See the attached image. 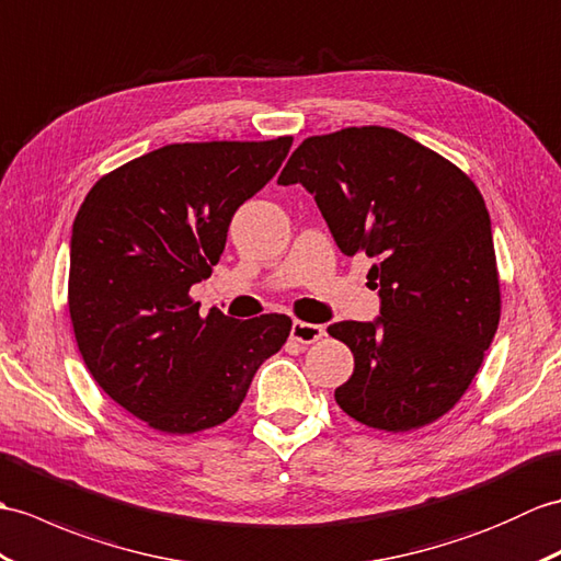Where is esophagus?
Here are the masks:
<instances>
[{
	"label": "esophagus",
	"instance_id": "34e87169",
	"mask_svg": "<svg viewBox=\"0 0 561 561\" xmlns=\"http://www.w3.org/2000/svg\"><path fill=\"white\" fill-rule=\"evenodd\" d=\"M324 336V328L322 324H312V322H301L294 320L291 324V340L298 344H312Z\"/></svg>",
	"mask_w": 561,
	"mask_h": 561
}]
</instances>
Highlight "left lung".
<instances>
[{
	"label": "left lung",
	"mask_w": 561,
	"mask_h": 561,
	"mask_svg": "<svg viewBox=\"0 0 561 561\" xmlns=\"http://www.w3.org/2000/svg\"><path fill=\"white\" fill-rule=\"evenodd\" d=\"M277 184L316 198L344 255L373 257L380 318L328 330L354 354L336 403L387 433L437 421L463 397L500 324L483 195L459 167L385 126L306 138Z\"/></svg>",
	"instance_id": "obj_1"
}]
</instances>
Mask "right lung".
<instances>
[{
	"mask_svg": "<svg viewBox=\"0 0 561 561\" xmlns=\"http://www.w3.org/2000/svg\"><path fill=\"white\" fill-rule=\"evenodd\" d=\"M291 136L174 142L90 188L73 219L69 312L90 375L169 435L239 411L255 370L291 332L286 316L239 322L191 301L225 251L233 213L277 174Z\"/></svg>",
	"mask_w": 561,
	"mask_h": 561,
	"instance_id": "add662e5",
	"label": "right lung"
}]
</instances>
